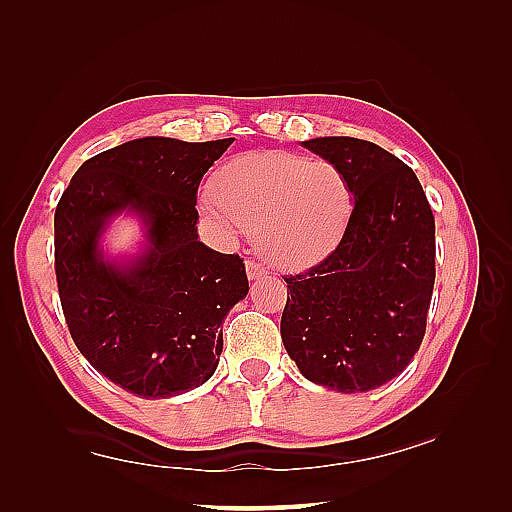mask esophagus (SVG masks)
<instances>
[{
    "label": "esophagus",
    "instance_id": "34e87169",
    "mask_svg": "<svg viewBox=\"0 0 512 512\" xmlns=\"http://www.w3.org/2000/svg\"><path fill=\"white\" fill-rule=\"evenodd\" d=\"M246 273H248V279H259V277H264L268 270L259 262H255V259H248V262H246Z\"/></svg>",
    "mask_w": 512,
    "mask_h": 512
}]
</instances>
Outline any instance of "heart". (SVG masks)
Wrapping results in <instances>:
<instances>
[{"mask_svg": "<svg viewBox=\"0 0 512 512\" xmlns=\"http://www.w3.org/2000/svg\"><path fill=\"white\" fill-rule=\"evenodd\" d=\"M354 187L328 160L250 151L215 171L204 211L226 231H257V246L279 268H308L341 244L354 213Z\"/></svg>", "mask_w": 512, "mask_h": 512, "instance_id": "heart-1", "label": "heart"}]
</instances>
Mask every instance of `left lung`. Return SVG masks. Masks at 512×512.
<instances>
[{
  "instance_id": "1",
  "label": "left lung",
  "mask_w": 512,
  "mask_h": 512,
  "mask_svg": "<svg viewBox=\"0 0 512 512\" xmlns=\"http://www.w3.org/2000/svg\"><path fill=\"white\" fill-rule=\"evenodd\" d=\"M345 171L354 213L341 244L286 275V352L308 380L343 394L396 378L424 339L436 281V220L416 173L369 140L303 143Z\"/></svg>"
}]
</instances>
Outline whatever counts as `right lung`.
I'll return each instance as SVG.
<instances>
[{
    "mask_svg": "<svg viewBox=\"0 0 512 512\" xmlns=\"http://www.w3.org/2000/svg\"><path fill=\"white\" fill-rule=\"evenodd\" d=\"M233 138H136L85 160L54 211V273L65 323L88 363L140 398L204 385L220 325L246 297L244 259L198 239V187ZM134 210L148 250L129 265L100 253L106 222Z\"/></svg>",
    "mask_w": 512,
    "mask_h": 512,
    "instance_id": "1",
    "label": "right lung"
}]
</instances>
